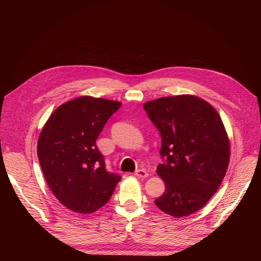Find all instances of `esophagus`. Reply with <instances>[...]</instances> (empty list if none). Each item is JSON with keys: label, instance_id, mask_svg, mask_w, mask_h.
I'll return each mask as SVG.
<instances>
[{"label": "esophagus", "instance_id": "obj_1", "mask_svg": "<svg viewBox=\"0 0 261 261\" xmlns=\"http://www.w3.org/2000/svg\"><path fill=\"white\" fill-rule=\"evenodd\" d=\"M134 174H135L137 177L145 178V177L148 176V172L145 169H138V170L135 171V173H134Z\"/></svg>", "mask_w": 261, "mask_h": 261}]
</instances>
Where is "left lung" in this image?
Masks as SVG:
<instances>
[{"label":"left lung","mask_w":261,"mask_h":261,"mask_svg":"<svg viewBox=\"0 0 261 261\" xmlns=\"http://www.w3.org/2000/svg\"><path fill=\"white\" fill-rule=\"evenodd\" d=\"M145 111L161 136L163 163L156 173L165 192L155 206L175 218L208 202L224 178L230 141L216 109L198 97L181 94L146 102Z\"/></svg>","instance_id":"obj_1"}]
</instances>
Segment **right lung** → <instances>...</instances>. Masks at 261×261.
Returning a JSON list of instances; mask_svg holds the SVG:
<instances>
[{
  "label": "right lung",
  "instance_id": "obj_1",
  "mask_svg": "<svg viewBox=\"0 0 261 261\" xmlns=\"http://www.w3.org/2000/svg\"><path fill=\"white\" fill-rule=\"evenodd\" d=\"M122 103L84 96L60 106L38 140V158L54 196L77 213H92L110 200L122 178L106 170L96 140Z\"/></svg>",
  "mask_w": 261,
  "mask_h": 261
}]
</instances>
